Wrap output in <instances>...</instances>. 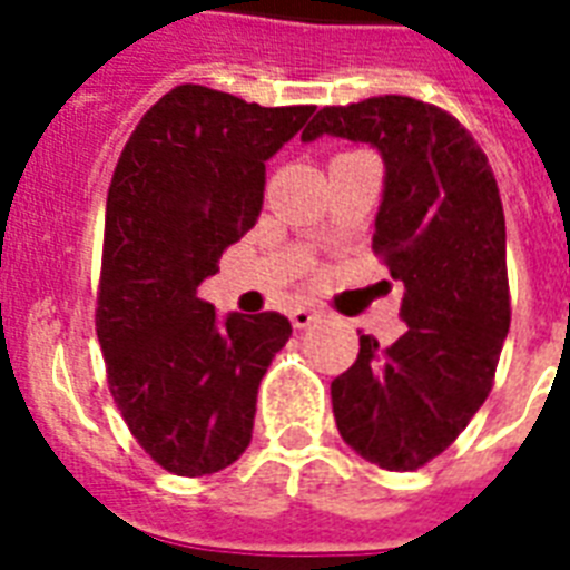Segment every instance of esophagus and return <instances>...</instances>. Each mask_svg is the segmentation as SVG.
I'll use <instances>...</instances> for the list:
<instances>
[{"label":"esophagus","instance_id":"34e87169","mask_svg":"<svg viewBox=\"0 0 570 570\" xmlns=\"http://www.w3.org/2000/svg\"><path fill=\"white\" fill-rule=\"evenodd\" d=\"M289 320H293V325L298 331L311 328L313 322L322 320V311H316V307H295V311L289 313Z\"/></svg>","mask_w":570,"mask_h":570}]
</instances>
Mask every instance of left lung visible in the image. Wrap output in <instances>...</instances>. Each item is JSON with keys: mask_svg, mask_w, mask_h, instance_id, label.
Segmentation results:
<instances>
[{"mask_svg": "<svg viewBox=\"0 0 570 570\" xmlns=\"http://www.w3.org/2000/svg\"><path fill=\"white\" fill-rule=\"evenodd\" d=\"M366 141L384 159L373 250L402 281L405 334L361 352L331 381L343 441L384 470H416L450 446L494 384L509 334L505 218L488 156L450 111L414 97L325 106L304 141Z\"/></svg>", "mask_w": 570, "mask_h": 570, "instance_id": "obj_1", "label": "left lung"}]
</instances>
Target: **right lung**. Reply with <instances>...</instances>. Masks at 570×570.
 Here are the masks:
<instances>
[{
	"instance_id": "right-lung-1",
	"label": "right lung",
	"mask_w": 570,
	"mask_h": 570,
	"mask_svg": "<svg viewBox=\"0 0 570 570\" xmlns=\"http://www.w3.org/2000/svg\"><path fill=\"white\" fill-rule=\"evenodd\" d=\"M313 111L177 85L111 174L97 340L124 423L174 476L218 473L248 450L259 381L293 334L272 311L222 320L197 286L257 224L266 163Z\"/></svg>"
}]
</instances>
